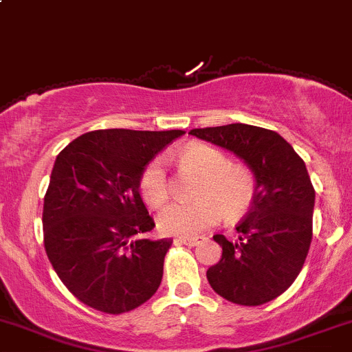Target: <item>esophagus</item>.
Returning a JSON list of instances; mask_svg holds the SVG:
<instances>
[{"label":"esophagus","mask_w":352,"mask_h":352,"mask_svg":"<svg viewBox=\"0 0 352 352\" xmlns=\"http://www.w3.org/2000/svg\"><path fill=\"white\" fill-rule=\"evenodd\" d=\"M202 240H204V236H178V239H176V242L183 243V245L195 247V245H199Z\"/></svg>","instance_id":"obj_1"}]
</instances>
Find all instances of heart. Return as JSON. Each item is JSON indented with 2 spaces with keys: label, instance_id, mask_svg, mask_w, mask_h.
Segmentation results:
<instances>
[{
  "label": "heart",
  "instance_id": "b5f03b06",
  "mask_svg": "<svg viewBox=\"0 0 352 352\" xmlns=\"http://www.w3.org/2000/svg\"><path fill=\"white\" fill-rule=\"evenodd\" d=\"M179 164L200 174L193 202H174L159 214V230L166 235L195 236L219 223L223 212L230 219L242 217L256 202L257 179L252 170L232 164L228 155L206 143H193L179 153ZM142 199L150 207H162L169 199V185L160 157L143 167L138 182Z\"/></svg>",
  "mask_w": 352,
  "mask_h": 352
}]
</instances>
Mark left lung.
<instances>
[{
	"label": "left lung",
	"mask_w": 352,
	"mask_h": 352,
	"mask_svg": "<svg viewBox=\"0 0 352 352\" xmlns=\"http://www.w3.org/2000/svg\"><path fill=\"white\" fill-rule=\"evenodd\" d=\"M190 135L232 150L254 170L256 202L236 224L239 240L214 235L223 256L207 270V280L230 302L263 306L292 285L309 250L314 188L306 164L278 133L249 124Z\"/></svg>",
	"instance_id": "1"
}]
</instances>
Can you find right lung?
Segmentation results:
<instances>
[{"instance_id":"add662e5","label":"right lung","mask_w":352,"mask_h":352,"mask_svg":"<svg viewBox=\"0 0 352 352\" xmlns=\"http://www.w3.org/2000/svg\"><path fill=\"white\" fill-rule=\"evenodd\" d=\"M185 131L98 129L56 155L43 206L45 250L76 299L107 314L136 309L162 282L173 240L140 197L143 167Z\"/></svg>"}]
</instances>
